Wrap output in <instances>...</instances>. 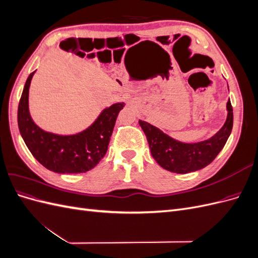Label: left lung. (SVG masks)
<instances>
[{
  "mask_svg": "<svg viewBox=\"0 0 258 258\" xmlns=\"http://www.w3.org/2000/svg\"><path fill=\"white\" fill-rule=\"evenodd\" d=\"M227 119L217 134L206 141L182 143L170 138L153 124L139 120L146 136L154 159L158 165L174 173L185 174L207 167L218 155L231 134L233 113L230 100L227 102Z\"/></svg>",
  "mask_w": 258,
  "mask_h": 258,
  "instance_id": "left-lung-1",
  "label": "left lung"
}]
</instances>
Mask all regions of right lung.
<instances>
[{
	"instance_id": "obj_1",
	"label": "right lung",
	"mask_w": 258,
	"mask_h": 258,
	"mask_svg": "<svg viewBox=\"0 0 258 258\" xmlns=\"http://www.w3.org/2000/svg\"><path fill=\"white\" fill-rule=\"evenodd\" d=\"M33 74L28 77L18 105V127L29 151L41 165L57 173H84L95 168L106 154L116 118L124 104L115 103L105 108L80 134L53 135L38 128L30 116L28 99Z\"/></svg>"
}]
</instances>
